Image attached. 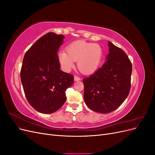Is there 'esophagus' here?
<instances>
[{"mask_svg": "<svg viewBox=\"0 0 155 155\" xmlns=\"http://www.w3.org/2000/svg\"><path fill=\"white\" fill-rule=\"evenodd\" d=\"M81 79V78H79V77H78V76H74V81H79Z\"/></svg>", "mask_w": 155, "mask_h": 155, "instance_id": "esophagus-1", "label": "esophagus"}]
</instances>
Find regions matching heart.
Returning <instances> with one entry per match:
<instances>
[{"instance_id":"1","label":"heart","mask_w":155,"mask_h":155,"mask_svg":"<svg viewBox=\"0 0 155 155\" xmlns=\"http://www.w3.org/2000/svg\"><path fill=\"white\" fill-rule=\"evenodd\" d=\"M67 53L61 50L58 54L60 64L65 70H70L77 61L79 71L85 74L94 72L99 67L102 50L97 44L88 43L85 41H77L70 44L67 47Z\"/></svg>"}]
</instances>
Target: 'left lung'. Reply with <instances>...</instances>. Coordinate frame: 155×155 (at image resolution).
I'll list each match as a JSON object with an SVG mask.
<instances>
[{
	"label": "left lung",
	"instance_id": "obj_1",
	"mask_svg": "<svg viewBox=\"0 0 155 155\" xmlns=\"http://www.w3.org/2000/svg\"><path fill=\"white\" fill-rule=\"evenodd\" d=\"M106 62L91 76L83 79L84 100L92 110L109 113L122 104L130 88L132 63L125 51L110 41Z\"/></svg>",
	"mask_w": 155,
	"mask_h": 155
}]
</instances>
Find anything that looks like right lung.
<instances>
[{
  "label": "right lung",
  "instance_id": "obj_1",
  "mask_svg": "<svg viewBox=\"0 0 155 155\" xmlns=\"http://www.w3.org/2000/svg\"><path fill=\"white\" fill-rule=\"evenodd\" d=\"M64 38L48 33L31 46L23 59L21 79L25 96L41 113L59 109L67 100L65 91L74 83L73 75L60 70L58 51Z\"/></svg>",
  "mask_w": 155,
  "mask_h": 155
}]
</instances>
